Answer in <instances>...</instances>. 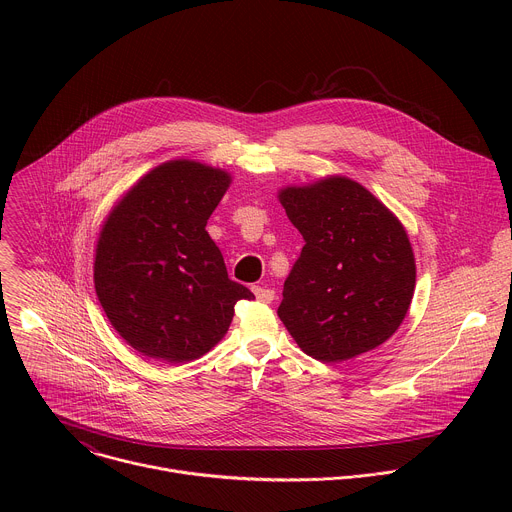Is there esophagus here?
<instances>
[{
	"label": "esophagus",
	"mask_w": 512,
	"mask_h": 512,
	"mask_svg": "<svg viewBox=\"0 0 512 512\" xmlns=\"http://www.w3.org/2000/svg\"><path fill=\"white\" fill-rule=\"evenodd\" d=\"M253 294H255V298H257L259 302H263V304H271L273 298H275V291H273V289L261 287V285H253Z\"/></svg>",
	"instance_id": "esophagus-1"
}]
</instances>
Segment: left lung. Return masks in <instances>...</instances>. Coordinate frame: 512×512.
I'll list each match as a JSON object with an SVG mask.
<instances>
[{
    "label": "left lung",
    "instance_id": "left-lung-1",
    "mask_svg": "<svg viewBox=\"0 0 512 512\" xmlns=\"http://www.w3.org/2000/svg\"><path fill=\"white\" fill-rule=\"evenodd\" d=\"M279 200L304 247L283 283L277 316L298 346L342 362L389 340L415 289L405 229L367 188L326 178Z\"/></svg>",
    "mask_w": 512,
    "mask_h": 512
}]
</instances>
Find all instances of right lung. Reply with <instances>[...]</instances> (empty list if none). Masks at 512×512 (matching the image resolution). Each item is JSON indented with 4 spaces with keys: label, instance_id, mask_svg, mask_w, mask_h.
<instances>
[{
    "label": "right lung",
    "instance_id": "obj_1",
    "mask_svg": "<svg viewBox=\"0 0 512 512\" xmlns=\"http://www.w3.org/2000/svg\"><path fill=\"white\" fill-rule=\"evenodd\" d=\"M231 176L174 160L145 174L101 231L95 289L113 328L137 352L188 362L221 340L251 291L229 279L206 233Z\"/></svg>",
    "mask_w": 512,
    "mask_h": 512
}]
</instances>
